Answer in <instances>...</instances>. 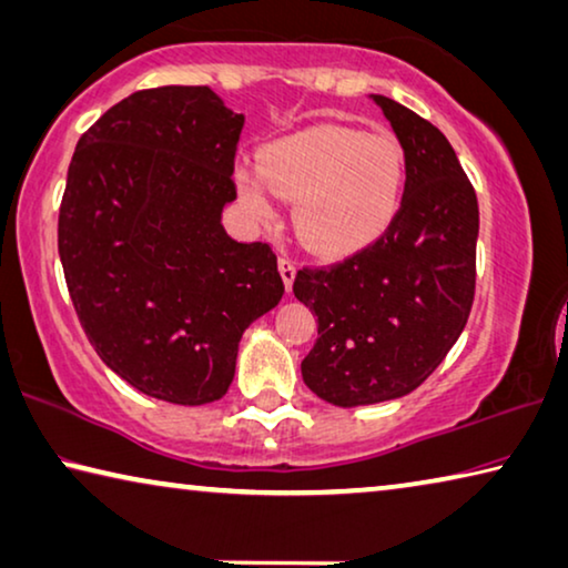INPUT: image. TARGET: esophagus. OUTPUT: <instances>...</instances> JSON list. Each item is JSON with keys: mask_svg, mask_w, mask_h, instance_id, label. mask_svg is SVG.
Returning <instances> with one entry per match:
<instances>
[{"mask_svg": "<svg viewBox=\"0 0 568 568\" xmlns=\"http://www.w3.org/2000/svg\"><path fill=\"white\" fill-rule=\"evenodd\" d=\"M277 267H281V275H283V283H285V291L291 293L293 291V283H295V263L291 257H281V263H277Z\"/></svg>", "mask_w": 568, "mask_h": 568, "instance_id": "34e87169", "label": "esophagus"}]
</instances>
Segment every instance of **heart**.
Segmentation results:
<instances>
[{
  "label": "heart",
  "mask_w": 568,
  "mask_h": 568,
  "mask_svg": "<svg viewBox=\"0 0 568 568\" xmlns=\"http://www.w3.org/2000/svg\"><path fill=\"white\" fill-rule=\"evenodd\" d=\"M252 220H273V194L293 204L295 235L323 257H346L374 245L397 220L407 159L392 133L313 125L267 143L263 161L235 169Z\"/></svg>",
  "instance_id": "obj_1"
}]
</instances>
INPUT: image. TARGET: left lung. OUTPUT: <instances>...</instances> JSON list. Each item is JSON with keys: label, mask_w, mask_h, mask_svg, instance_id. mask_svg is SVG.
Here are the masks:
<instances>
[{"label": "left lung", "mask_w": 568, "mask_h": 568, "mask_svg": "<svg viewBox=\"0 0 568 568\" xmlns=\"http://www.w3.org/2000/svg\"><path fill=\"white\" fill-rule=\"evenodd\" d=\"M407 159L397 220L346 263L301 270L293 293L318 316L301 372L336 407L399 399L443 364L470 316L478 196L445 133L386 95H368Z\"/></svg>", "instance_id": "1"}]
</instances>
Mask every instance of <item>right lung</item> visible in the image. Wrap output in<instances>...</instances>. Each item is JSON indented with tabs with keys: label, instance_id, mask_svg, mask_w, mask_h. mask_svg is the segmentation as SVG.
I'll return each mask as SVG.
<instances>
[{
	"label": "right lung",
	"instance_id": "add662e5",
	"mask_svg": "<svg viewBox=\"0 0 568 568\" xmlns=\"http://www.w3.org/2000/svg\"><path fill=\"white\" fill-rule=\"evenodd\" d=\"M242 125L206 85L139 90L70 161L58 224L70 298L103 364L146 397L222 399L242 333L285 293L270 245L222 224Z\"/></svg>",
	"mask_w": 568,
	"mask_h": 568
}]
</instances>
